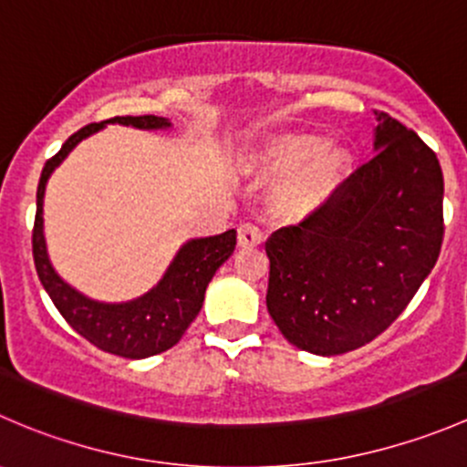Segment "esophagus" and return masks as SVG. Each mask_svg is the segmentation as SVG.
Wrapping results in <instances>:
<instances>
[{
    "label": "esophagus",
    "instance_id": "34e87169",
    "mask_svg": "<svg viewBox=\"0 0 467 467\" xmlns=\"http://www.w3.org/2000/svg\"><path fill=\"white\" fill-rule=\"evenodd\" d=\"M264 242L262 237V230L253 223H242L237 230V244L239 248H253V246H260Z\"/></svg>",
    "mask_w": 467,
    "mask_h": 467
}]
</instances>
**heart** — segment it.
Here are the masks:
<instances>
[{"mask_svg":"<svg viewBox=\"0 0 467 467\" xmlns=\"http://www.w3.org/2000/svg\"><path fill=\"white\" fill-rule=\"evenodd\" d=\"M352 167L346 144L303 130L268 135L246 149L242 169L255 181H275L271 210L285 221H307L337 199Z\"/></svg>","mask_w":467,"mask_h":467,"instance_id":"1","label":"heart"}]
</instances>
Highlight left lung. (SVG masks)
Returning <instances> with one entry per match:
<instances>
[{
	"label": "left lung",
	"instance_id": "left-lung-1",
	"mask_svg": "<svg viewBox=\"0 0 467 467\" xmlns=\"http://www.w3.org/2000/svg\"><path fill=\"white\" fill-rule=\"evenodd\" d=\"M375 158L323 212L266 242V307L289 343L332 357L366 346L404 312L442 244L434 150L386 112Z\"/></svg>",
	"mask_w": 467,
	"mask_h": 467
}]
</instances>
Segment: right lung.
I'll list each match as a JSON object with an SVG mask.
<instances>
[{
  "label": "right lung",
  "instance_id": "1",
  "mask_svg": "<svg viewBox=\"0 0 467 467\" xmlns=\"http://www.w3.org/2000/svg\"><path fill=\"white\" fill-rule=\"evenodd\" d=\"M108 124L130 126L140 130H169L171 121L167 117H112L101 124H89L74 133L63 149L47 160L37 182L36 196V225H33V260L42 286L49 294L51 303L83 338L92 346L101 348L110 355L126 357V359H146L160 355L181 341L185 329L199 317L205 300V289L219 266L233 255L237 233L225 230L214 237L187 239L171 264L167 266L158 285L126 303H101L88 298L86 294L74 289L56 273L49 260L45 239V190L51 173L63 164V160L77 149L89 135L99 133Z\"/></svg>",
  "mask_w": 467,
  "mask_h": 467
}]
</instances>
